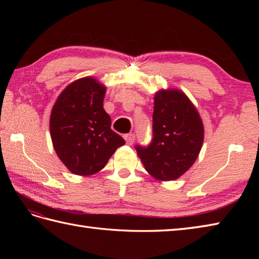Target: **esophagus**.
<instances>
[{"label": "esophagus", "mask_w": 259, "mask_h": 259, "mask_svg": "<svg viewBox=\"0 0 259 259\" xmlns=\"http://www.w3.org/2000/svg\"><path fill=\"white\" fill-rule=\"evenodd\" d=\"M135 139H136L135 134H126V135H124V140L126 141V144H128V145H133L134 142H135Z\"/></svg>", "instance_id": "1"}]
</instances>
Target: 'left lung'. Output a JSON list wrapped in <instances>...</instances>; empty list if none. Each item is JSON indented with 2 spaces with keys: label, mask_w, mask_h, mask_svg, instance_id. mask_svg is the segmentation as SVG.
<instances>
[{
  "label": "left lung",
  "mask_w": 259,
  "mask_h": 259,
  "mask_svg": "<svg viewBox=\"0 0 259 259\" xmlns=\"http://www.w3.org/2000/svg\"><path fill=\"white\" fill-rule=\"evenodd\" d=\"M202 141V121L189 99L178 90H161L155 97L151 141L135 148L147 171L167 181L194 164Z\"/></svg>",
  "instance_id": "obj_1"
}]
</instances>
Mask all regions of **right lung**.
<instances>
[{
	"label": "right lung",
	"mask_w": 259,
	"mask_h": 259,
	"mask_svg": "<svg viewBox=\"0 0 259 259\" xmlns=\"http://www.w3.org/2000/svg\"><path fill=\"white\" fill-rule=\"evenodd\" d=\"M106 88L92 78L69 84L59 96L50 118L51 139L58 157L71 172L100 171L125 141L111 130L103 109Z\"/></svg>",
	"instance_id": "obj_1"
}]
</instances>
